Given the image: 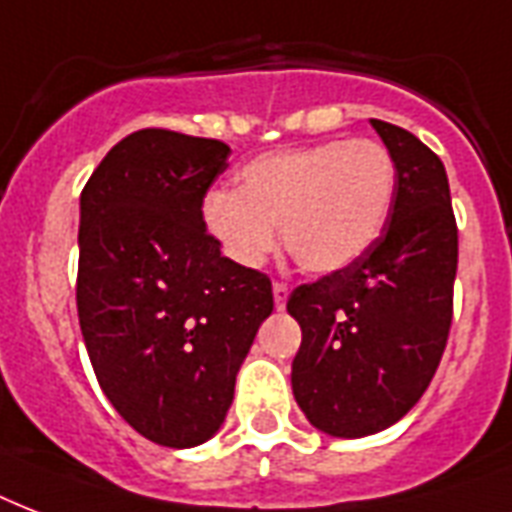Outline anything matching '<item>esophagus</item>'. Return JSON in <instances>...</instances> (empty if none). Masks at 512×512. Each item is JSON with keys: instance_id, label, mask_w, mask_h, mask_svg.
I'll return each mask as SVG.
<instances>
[{"instance_id": "34e87169", "label": "esophagus", "mask_w": 512, "mask_h": 512, "mask_svg": "<svg viewBox=\"0 0 512 512\" xmlns=\"http://www.w3.org/2000/svg\"><path fill=\"white\" fill-rule=\"evenodd\" d=\"M288 285L285 283H272V296H275L277 310H285V301H288Z\"/></svg>"}]
</instances>
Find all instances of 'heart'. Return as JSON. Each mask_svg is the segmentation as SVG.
<instances>
[{
    "mask_svg": "<svg viewBox=\"0 0 512 512\" xmlns=\"http://www.w3.org/2000/svg\"><path fill=\"white\" fill-rule=\"evenodd\" d=\"M395 186L387 146L336 138L256 157L237 173V192L205 194L202 221L240 267H261L280 227L285 251L301 269L334 275L382 237Z\"/></svg>",
    "mask_w": 512,
    "mask_h": 512,
    "instance_id": "obj_1",
    "label": "heart"
}]
</instances>
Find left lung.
Instances as JSON below:
<instances>
[{"label": "left lung", "mask_w": 512, "mask_h": 512, "mask_svg": "<svg viewBox=\"0 0 512 512\" xmlns=\"http://www.w3.org/2000/svg\"><path fill=\"white\" fill-rule=\"evenodd\" d=\"M398 186L374 248L352 267L299 285L293 398L312 427L363 438L414 408L441 363L457 277V221L446 168L414 133L371 120Z\"/></svg>", "instance_id": "8db88e82"}]
</instances>
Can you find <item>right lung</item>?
Segmentation results:
<instances>
[{
    "instance_id": "right-lung-1",
    "label": "right lung",
    "mask_w": 512,
    "mask_h": 512,
    "mask_svg": "<svg viewBox=\"0 0 512 512\" xmlns=\"http://www.w3.org/2000/svg\"><path fill=\"white\" fill-rule=\"evenodd\" d=\"M229 146L138 130L109 149L79 197L77 312L101 390L168 449L211 441L237 371L272 315V283L208 235L202 197Z\"/></svg>"
}]
</instances>
